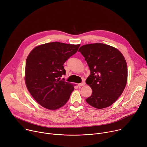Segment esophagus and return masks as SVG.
<instances>
[{"instance_id":"obj_1","label":"esophagus","mask_w":147,"mask_h":147,"mask_svg":"<svg viewBox=\"0 0 147 147\" xmlns=\"http://www.w3.org/2000/svg\"><path fill=\"white\" fill-rule=\"evenodd\" d=\"M78 86H85V81H83V82H82V83H80V84H78Z\"/></svg>"}]
</instances>
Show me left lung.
Segmentation results:
<instances>
[{
  "label": "left lung",
  "mask_w": 147,
  "mask_h": 147,
  "mask_svg": "<svg viewBox=\"0 0 147 147\" xmlns=\"http://www.w3.org/2000/svg\"><path fill=\"white\" fill-rule=\"evenodd\" d=\"M79 52L85 57L90 71L86 80L92 90L86 102L96 109H104L115 103L127 82L126 61L118 49L102 43L81 46Z\"/></svg>",
  "instance_id": "1"
}]
</instances>
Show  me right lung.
<instances>
[{
    "mask_svg": "<svg viewBox=\"0 0 147 147\" xmlns=\"http://www.w3.org/2000/svg\"><path fill=\"white\" fill-rule=\"evenodd\" d=\"M80 44L48 42L36 47L26 62L25 83L36 101L48 110H57L68 101L72 84L60 80L65 75L63 63L75 54Z\"/></svg>",
    "mask_w": 147,
    "mask_h": 147,
    "instance_id": "add662e5",
    "label": "right lung"
}]
</instances>
